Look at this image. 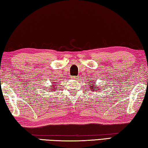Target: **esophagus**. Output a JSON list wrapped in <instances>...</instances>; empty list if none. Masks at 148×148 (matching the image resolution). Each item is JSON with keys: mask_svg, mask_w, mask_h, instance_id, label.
Masks as SVG:
<instances>
[{"mask_svg": "<svg viewBox=\"0 0 148 148\" xmlns=\"http://www.w3.org/2000/svg\"><path fill=\"white\" fill-rule=\"evenodd\" d=\"M76 78H77V77H76Z\"/></svg>", "mask_w": 148, "mask_h": 148, "instance_id": "obj_1", "label": "esophagus"}]
</instances>
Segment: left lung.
Returning a JSON list of instances; mask_svg holds the SVG:
<instances>
[{
    "mask_svg": "<svg viewBox=\"0 0 148 148\" xmlns=\"http://www.w3.org/2000/svg\"><path fill=\"white\" fill-rule=\"evenodd\" d=\"M92 86V85H91ZM95 87H96V86H94V88H91V89H93V90H95ZM93 91H95V90H93Z\"/></svg>",
    "mask_w": 148,
    "mask_h": 148,
    "instance_id": "8db88e82",
    "label": "left lung"
}]
</instances>
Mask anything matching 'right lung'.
Instances as JSON below:
<instances>
[{"label": "right lung", "mask_w": 148, "mask_h": 148, "mask_svg": "<svg viewBox=\"0 0 148 148\" xmlns=\"http://www.w3.org/2000/svg\"><path fill=\"white\" fill-rule=\"evenodd\" d=\"M54 85H56V84H52V88H52L53 90L56 89V86H54Z\"/></svg>", "instance_id": "add662e5"}]
</instances>
